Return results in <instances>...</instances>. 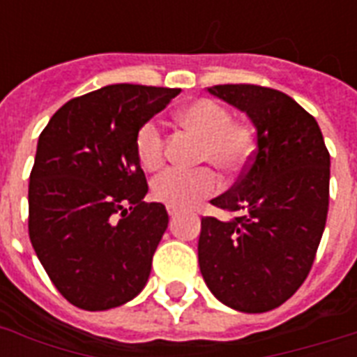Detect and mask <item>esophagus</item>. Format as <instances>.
Wrapping results in <instances>:
<instances>
[{"label":"esophagus","mask_w":357,"mask_h":357,"mask_svg":"<svg viewBox=\"0 0 357 357\" xmlns=\"http://www.w3.org/2000/svg\"><path fill=\"white\" fill-rule=\"evenodd\" d=\"M167 209H168V215H170V217H176V215H178V209H176V207H167Z\"/></svg>","instance_id":"esophagus-1"}]
</instances>
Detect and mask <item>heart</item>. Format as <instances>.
<instances>
[{"label":"heart","instance_id":"1","mask_svg":"<svg viewBox=\"0 0 357 357\" xmlns=\"http://www.w3.org/2000/svg\"><path fill=\"white\" fill-rule=\"evenodd\" d=\"M178 122L202 139L200 162H211L222 174L243 170L255 150V129L246 120H234L228 107L211 98H196L178 113ZM135 151L146 170H157L165 161L167 140L161 126L148 120L135 137ZM218 189L217 176L209 168L185 172L170 168L151 183V195L168 207L187 209L213 196Z\"/></svg>","mask_w":357,"mask_h":357}]
</instances>
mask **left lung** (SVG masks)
<instances>
[{
  "instance_id": "1",
  "label": "left lung",
  "mask_w": 357,
  "mask_h": 357,
  "mask_svg": "<svg viewBox=\"0 0 357 357\" xmlns=\"http://www.w3.org/2000/svg\"><path fill=\"white\" fill-rule=\"evenodd\" d=\"M207 91L248 114L255 150L237 183L211 204L234 215L202 218L198 263L222 304L263 313L310 274L330 202V153L317 120L293 98L259 85Z\"/></svg>"
}]
</instances>
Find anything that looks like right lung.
Segmentation results:
<instances>
[{
    "label": "right lung",
    "mask_w": 357,
    "mask_h": 357,
    "mask_svg": "<svg viewBox=\"0 0 357 357\" xmlns=\"http://www.w3.org/2000/svg\"><path fill=\"white\" fill-rule=\"evenodd\" d=\"M179 92L103 86L64 103L38 137L29 238L53 285L75 307H119L148 282L168 213L142 200L148 183L135 137Z\"/></svg>",
    "instance_id": "right-lung-1"
}]
</instances>
